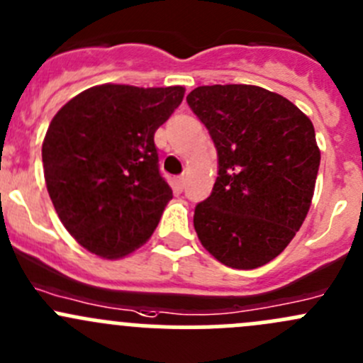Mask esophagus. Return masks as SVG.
Instances as JSON below:
<instances>
[{"label": "esophagus", "instance_id": "obj_1", "mask_svg": "<svg viewBox=\"0 0 363 363\" xmlns=\"http://www.w3.org/2000/svg\"><path fill=\"white\" fill-rule=\"evenodd\" d=\"M184 181H186L184 177H177V179H175V188H177L179 191H182V189H184Z\"/></svg>", "mask_w": 363, "mask_h": 363}]
</instances>
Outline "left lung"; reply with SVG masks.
Segmentation results:
<instances>
[{"label":"left lung","mask_w":363,"mask_h":363,"mask_svg":"<svg viewBox=\"0 0 363 363\" xmlns=\"http://www.w3.org/2000/svg\"><path fill=\"white\" fill-rule=\"evenodd\" d=\"M186 100L219 156L211 196L195 208L196 235L223 265L258 269L284 251L309 212L321 160L313 123L250 84L200 86Z\"/></svg>","instance_id":"1"}]
</instances>
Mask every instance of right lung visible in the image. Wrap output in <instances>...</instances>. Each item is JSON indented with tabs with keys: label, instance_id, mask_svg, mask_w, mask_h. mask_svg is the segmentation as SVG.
Returning a JSON list of instances; mask_svg holds the SVG:
<instances>
[{
	"label": "right lung",
	"instance_id": "obj_1",
	"mask_svg": "<svg viewBox=\"0 0 363 363\" xmlns=\"http://www.w3.org/2000/svg\"><path fill=\"white\" fill-rule=\"evenodd\" d=\"M184 93L182 86L100 84L52 117L42 144L47 191L84 250L119 259L152 235L172 200L155 133Z\"/></svg>",
	"mask_w": 363,
	"mask_h": 363
}]
</instances>
